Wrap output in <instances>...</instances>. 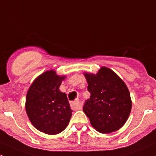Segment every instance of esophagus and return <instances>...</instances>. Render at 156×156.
<instances>
[{"mask_svg":"<svg viewBox=\"0 0 156 156\" xmlns=\"http://www.w3.org/2000/svg\"><path fill=\"white\" fill-rule=\"evenodd\" d=\"M70 107H71L73 110L77 111V110L81 109V105H80L79 101H78V100H75V101H71V103H70Z\"/></svg>","mask_w":156,"mask_h":156,"instance_id":"esophagus-1","label":"esophagus"}]
</instances>
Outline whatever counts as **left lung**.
Listing matches in <instances>:
<instances>
[{
  "label": "left lung",
  "mask_w": 156,
  "mask_h": 156,
  "mask_svg": "<svg viewBox=\"0 0 156 156\" xmlns=\"http://www.w3.org/2000/svg\"><path fill=\"white\" fill-rule=\"evenodd\" d=\"M84 75L90 98L85 101L83 111L92 126L101 133L117 131L126 123L132 109L126 83L107 67H101L96 75Z\"/></svg>",
  "instance_id": "1"
}]
</instances>
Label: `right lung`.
<instances>
[{
	"label": "right lung",
	"mask_w": 156,
	"mask_h": 156,
	"mask_svg": "<svg viewBox=\"0 0 156 156\" xmlns=\"http://www.w3.org/2000/svg\"><path fill=\"white\" fill-rule=\"evenodd\" d=\"M64 76L48 71L39 76L29 88L26 112L34 127L48 134H57L68 126L73 111L66 94L59 90Z\"/></svg>",
	"instance_id": "obj_1"
}]
</instances>
